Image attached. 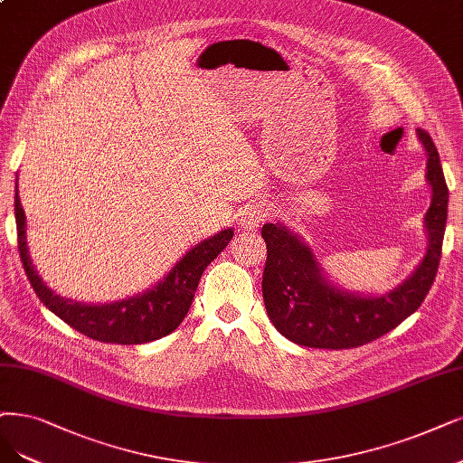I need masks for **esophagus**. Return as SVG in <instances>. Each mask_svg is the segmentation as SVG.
I'll use <instances>...</instances> for the list:
<instances>
[{
	"instance_id": "esophagus-1",
	"label": "esophagus",
	"mask_w": 463,
	"mask_h": 463,
	"mask_svg": "<svg viewBox=\"0 0 463 463\" xmlns=\"http://www.w3.org/2000/svg\"><path fill=\"white\" fill-rule=\"evenodd\" d=\"M267 215H269V210H267L265 203H250L244 208V212L241 215V221H238V222H241L242 229L253 231V229H258L261 225Z\"/></svg>"
}]
</instances>
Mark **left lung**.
Returning <instances> with one entry per match:
<instances>
[{"label":"left lung","mask_w":463,"mask_h":463,"mask_svg":"<svg viewBox=\"0 0 463 463\" xmlns=\"http://www.w3.org/2000/svg\"><path fill=\"white\" fill-rule=\"evenodd\" d=\"M427 150V181L433 200L425 213L430 248L414 275L382 298H361L337 289L322 277L309 246L282 225L265 222L267 244L263 301L275 328L298 345L315 349H353L370 344L418 311L439 270L449 212V186L444 181L437 146L425 129H418Z\"/></svg>","instance_id":"left-lung-1"}]
</instances>
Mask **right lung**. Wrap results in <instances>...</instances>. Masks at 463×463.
<instances>
[{
    "label": "right lung",
    "mask_w": 463,
    "mask_h": 463,
    "mask_svg": "<svg viewBox=\"0 0 463 463\" xmlns=\"http://www.w3.org/2000/svg\"><path fill=\"white\" fill-rule=\"evenodd\" d=\"M14 219L21 261L40 301L80 334L102 341V344L118 345L148 344V341L174 332L191 309L203 269L227 248L234 234L232 229H227L200 242L158 286H154L143 296L110 305H81L55 296L33 270L26 248V217L19 198V186L14 191Z\"/></svg>",
    "instance_id": "add662e5"
}]
</instances>
